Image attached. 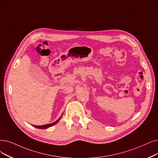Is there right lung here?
Returning a JSON list of instances; mask_svg holds the SVG:
<instances>
[{
    "label": "right lung",
    "instance_id": "right-lung-1",
    "mask_svg": "<svg viewBox=\"0 0 158 158\" xmlns=\"http://www.w3.org/2000/svg\"><path fill=\"white\" fill-rule=\"evenodd\" d=\"M63 114V113H62ZM61 117H62V115H61V116L57 120V121H56V122H54V123H51V124H45V125H41V126H36V125H32L33 127H34L35 128H38V129H46V128H49V127H52V126H53V125H54V124H56V123H57L60 120V118H61Z\"/></svg>",
    "mask_w": 158,
    "mask_h": 158
}]
</instances>
